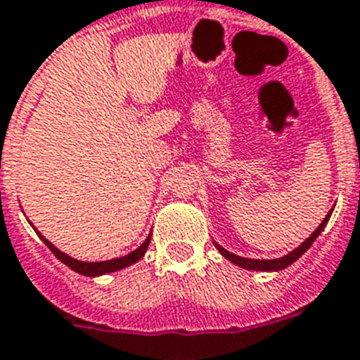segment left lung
Masks as SVG:
<instances>
[{
    "mask_svg": "<svg viewBox=\"0 0 360 360\" xmlns=\"http://www.w3.org/2000/svg\"><path fill=\"white\" fill-rule=\"evenodd\" d=\"M331 213H333V207L329 210V213L326 215V219L320 222V226L316 228V230H314L313 233H311V236H309L304 243H302V245L296 246V248H294L292 252H289V254H285L283 257H278V259H250V257H240V255L231 254V252H228L226 248H222V246L219 245V243H215V240H213V245H215L217 250L221 252V255L224 257V259L231 261L233 265L240 266V269L259 270V272H278V270H283V269H287L289 265H292L294 261L298 259V257H302V255H304L305 252L311 248V245H313L314 240H316V237L322 233V230L326 228V224H328Z\"/></svg>",
    "mask_w": 360,
    "mask_h": 360,
    "instance_id": "obj_1",
    "label": "left lung"
}]
</instances>
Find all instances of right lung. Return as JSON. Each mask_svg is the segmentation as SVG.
Returning <instances> with one entry per match:
<instances>
[{
	"mask_svg": "<svg viewBox=\"0 0 360 360\" xmlns=\"http://www.w3.org/2000/svg\"><path fill=\"white\" fill-rule=\"evenodd\" d=\"M38 237H40L44 243H46V246L49 248V250L53 252V254L58 257V259L64 263L66 266H70L71 270H75V272H79V274L82 276H88V278H97V276H103V274H110V272H117V270L124 269V266H130L134 265V263H138L141 257L145 255V252H147V246L148 243H150V236L145 239V243L141 246H138L136 250L130 252V254L123 255V257H115V259H108V261H79L75 259V257H71V255L64 254V252H60L58 248H56L53 243H49V240L46 239V237L41 236L40 231L37 230Z\"/></svg>",
	"mask_w": 360,
	"mask_h": 360,
	"instance_id": "1",
	"label": "right lung"
}]
</instances>
